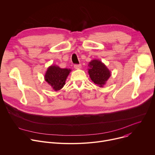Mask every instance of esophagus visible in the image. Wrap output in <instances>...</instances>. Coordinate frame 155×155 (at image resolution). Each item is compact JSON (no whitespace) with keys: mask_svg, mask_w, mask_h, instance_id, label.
<instances>
[{"mask_svg":"<svg viewBox=\"0 0 155 155\" xmlns=\"http://www.w3.org/2000/svg\"><path fill=\"white\" fill-rule=\"evenodd\" d=\"M74 67L76 70H79V69L81 68L82 66H81V64H74Z\"/></svg>","mask_w":155,"mask_h":155,"instance_id":"1","label":"esophagus"}]
</instances>
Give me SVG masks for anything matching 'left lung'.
I'll return each mask as SVG.
<instances>
[{
    "label": "left lung",
    "instance_id": "obj_1",
    "mask_svg": "<svg viewBox=\"0 0 155 155\" xmlns=\"http://www.w3.org/2000/svg\"><path fill=\"white\" fill-rule=\"evenodd\" d=\"M88 73L91 79L99 87L106 84L111 75L107 66L99 60H92L89 63Z\"/></svg>",
    "mask_w": 155,
    "mask_h": 155
}]
</instances>
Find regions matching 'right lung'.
I'll return each instance as SVG.
<instances>
[{
	"instance_id": "obj_1",
	"label": "right lung",
	"mask_w": 155,
	"mask_h": 155,
	"mask_svg": "<svg viewBox=\"0 0 155 155\" xmlns=\"http://www.w3.org/2000/svg\"><path fill=\"white\" fill-rule=\"evenodd\" d=\"M71 71L70 69L61 68L57 65H51L47 68L44 79L54 91H58L63 87L67 77Z\"/></svg>"
}]
</instances>
